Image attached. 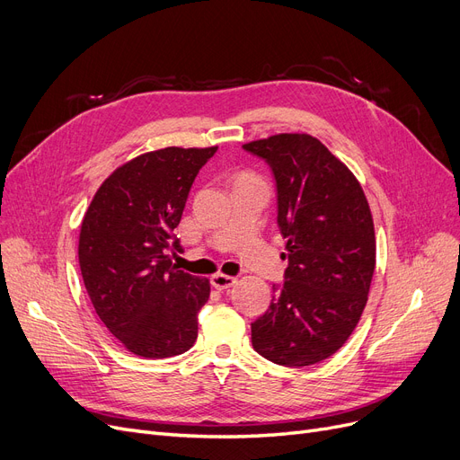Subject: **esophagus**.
Here are the masks:
<instances>
[{"mask_svg":"<svg viewBox=\"0 0 460 460\" xmlns=\"http://www.w3.org/2000/svg\"><path fill=\"white\" fill-rule=\"evenodd\" d=\"M211 285L217 290H225V288H230L232 285H235V278H232V275H226V273H215V275H211Z\"/></svg>","mask_w":460,"mask_h":460,"instance_id":"esophagus-1","label":"esophagus"}]
</instances>
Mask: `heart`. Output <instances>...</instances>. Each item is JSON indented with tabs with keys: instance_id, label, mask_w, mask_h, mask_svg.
Masks as SVG:
<instances>
[{
	"instance_id": "1",
	"label": "heart",
	"mask_w": 460,
	"mask_h": 460,
	"mask_svg": "<svg viewBox=\"0 0 460 460\" xmlns=\"http://www.w3.org/2000/svg\"><path fill=\"white\" fill-rule=\"evenodd\" d=\"M235 182H240V181H261L259 179V175L256 173H252V172H247V170H240V172H235Z\"/></svg>"
}]
</instances>
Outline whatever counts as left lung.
Wrapping results in <instances>:
<instances>
[{
  "mask_svg": "<svg viewBox=\"0 0 460 460\" xmlns=\"http://www.w3.org/2000/svg\"><path fill=\"white\" fill-rule=\"evenodd\" d=\"M278 182L287 240L283 288L251 324L254 351L300 368L332 357L357 328L376 270V232L355 173L309 134H275L243 145Z\"/></svg>",
  "mask_w": 460,
  "mask_h": 460,
  "instance_id": "1",
  "label": "left lung"
}]
</instances>
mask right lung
I'll return each mask as SVG.
<instances>
[{"label": "right lung", "mask_w": 460, "mask_h": 460, "mask_svg": "<svg viewBox=\"0 0 460 460\" xmlns=\"http://www.w3.org/2000/svg\"><path fill=\"white\" fill-rule=\"evenodd\" d=\"M215 146H164L128 160L92 198L79 232V264L98 317L143 358L189 351L209 279L172 262L189 190Z\"/></svg>", "instance_id": "obj_1"}]
</instances>
